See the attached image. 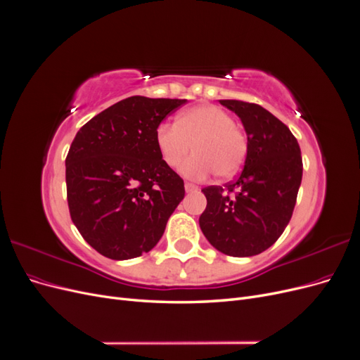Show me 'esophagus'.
<instances>
[{"label":"esophagus","instance_id":"34e87169","mask_svg":"<svg viewBox=\"0 0 360 360\" xmlns=\"http://www.w3.org/2000/svg\"><path fill=\"white\" fill-rule=\"evenodd\" d=\"M184 191H186V192H195V191H198V186H197V184L186 181V183H184Z\"/></svg>","mask_w":360,"mask_h":360}]
</instances>
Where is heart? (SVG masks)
Segmentation results:
<instances>
[{"label": "heart", "instance_id": "heart-1", "mask_svg": "<svg viewBox=\"0 0 360 360\" xmlns=\"http://www.w3.org/2000/svg\"><path fill=\"white\" fill-rule=\"evenodd\" d=\"M156 147L163 163L176 169L195 151L181 172L195 180L209 177L230 179L240 171L248 153V139L230 112L216 105H197L177 115L174 124L156 129Z\"/></svg>", "mask_w": 360, "mask_h": 360}]
</instances>
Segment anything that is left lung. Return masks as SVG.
I'll return each mask as SVG.
<instances>
[{
	"label": "left lung",
	"instance_id": "1",
	"mask_svg": "<svg viewBox=\"0 0 360 360\" xmlns=\"http://www.w3.org/2000/svg\"><path fill=\"white\" fill-rule=\"evenodd\" d=\"M242 120L248 135L245 167L225 186L202 189L201 231L230 257H252L274 245L288 225L302 183V155L290 129L263 106L219 101Z\"/></svg>",
	"mask_w": 360,
	"mask_h": 360
}]
</instances>
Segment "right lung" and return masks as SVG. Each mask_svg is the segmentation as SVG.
<instances>
[{
	"mask_svg": "<svg viewBox=\"0 0 360 360\" xmlns=\"http://www.w3.org/2000/svg\"><path fill=\"white\" fill-rule=\"evenodd\" d=\"M186 99L132 96L76 134L66 158L70 217L84 240L111 259L153 249L184 198V183L163 163L156 129Z\"/></svg>",
	"mask_w": 360,
	"mask_h": 360,
	"instance_id": "right-lung-1",
	"label": "right lung"
}]
</instances>
